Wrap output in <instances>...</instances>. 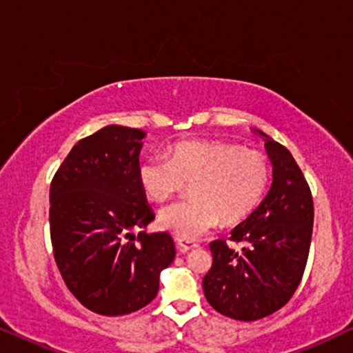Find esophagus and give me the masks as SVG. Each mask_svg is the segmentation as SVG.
<instances>
[{"instance_id":"1","label":"esophagus","mask_w":353,"mask_h":353,"mask_svg":"<svg viewBox=\"0 0 353 353\" xmlns=\"http://www.w3.org/2000/svg\"><path fill=\"white\" fill-rule=\"evenodd\" d=\"M175 244H176L178 252H181V254H185V252H188V250L197 248L196 243H191V241H183V239H176Z\"/></svg>"}]
</instances>
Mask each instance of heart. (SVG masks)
Masks as SVG:
<instances>
[{
  "label": "heart",
  "instance_id": "b5f03b06",
  "mask_svg": "<svg viewBox=\"0 0 353 353\" xmlns=\"http://www.w3.org/2000/svg\"><path fill=\"white\" fill-rule=\"evenodd\" d=\"M138 181L152 202H167L190 188V201L159 214L162 230L191 241L244 220L263 199L270 163L263 154L223 141H183L165 157H149L138 167Z\"/></svg>",
  "mask_w": 353,
  "mask_h": 353
}]
</instances>
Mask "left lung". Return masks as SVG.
I'll return each instance as SVG.
<instances>
[{
  "instance_id": "8db88e82",
  "label": "left lung",
  "mask_w": 353,
  "mask_h": 353,
  "mask_svg": "<svg viewBox=\"0 0 353 353\" xmlns=\"http://www.w3.org/2000/svg\"><path fill=\"white\" fill-rule=\"evenodd\" d=\"M273 181L260 205L231 231V241L210 243L212 267L202 279L207 302L221 315L255 321L286 305L301 284L310 250L313 199L292 154L263 132Z\"/></svg>"
}]
</instances>
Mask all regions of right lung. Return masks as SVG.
<instances>
[{
    "instance_id": "right-lung-1",
    "label": "right lung",
    "mask_w": 353,
    "mask_h": 353,
    "mask_svg": "<svg viewBox=\"0 0 353 353\" xmlns=\"http://www.w3.org/2000/svg\"><path fill=\"white\" fill-rule=\"evenodd\" d=\"M146 133L108 125L72 148L50 188L52 252L81 305L105 316L146 307L175 259L168 233L143 230L154 220L138 181Z\"/></svg>"
}]
</instances>
